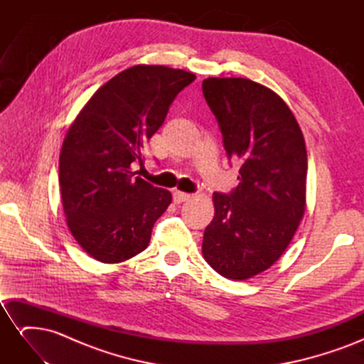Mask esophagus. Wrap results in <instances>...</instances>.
<instances>
[{
    "instance_id": "obj_1",
    "label": "esophagus",
    "mask_w": 364,
    "mask_h": 364,
    "mask_svg": "<svg viewBox=\"0 0 364 364\" xmlns=\"http://www.w3.org/2000/svg\"><path fill=\"white\" fill-rule=\"evenodd\" d=\"M173 199H174V202H176V203H182V202L190 200V199H191V194L176 190V191L173 193Z\"/></svg>"
}]
</instances>
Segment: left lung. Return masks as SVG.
<instances>
[{
  "label": "left lung",
  "instance_id": "8db88e82",
  "mask_svg": "<svg viewBox=\"0 0 364 364\" xmlns=\"http://www.w3.org/2000/svg\"><path fill=\"white\" fill-rule=\"evenodd\" d=\"M228 159L241 161L240 183L214 193L215 214L203 234L206 262L229 279L267 270L287 249L305 211L306 149L282 98L240 77L202 83Z\"/></svg>",
  "mask_w": 364,
  "mask_h": 364
}]
</instances>
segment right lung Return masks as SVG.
Listing matches in <instances>:
<instances>
[{
    "mask_svg": "<svg viewBox=\"0 0 364 364\" xmlns=\"http://www.w3.org/2000/svg\"><path fill=\"white\" fill-rule=\"evenodd\" d=\"M196 75L162 65H136L105 83L65 136L59 182L73 237L102 262H121L149 246L171 193L135 178L144 147L174 98Z\"/></svg>",
    "mask_w": 364,
    "mask_h": 364,
    "instance_id": "add662e5",
    "label": "right lung"
}]
</instances>
